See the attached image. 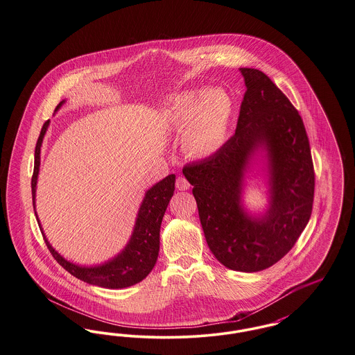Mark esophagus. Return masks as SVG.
<instances>
[{
    "instance_id": "1",
    "label": "esophagus",
    "mask_w": 355,
    "mask_h": 355,
    "mask_svg": "<svg viewBox=\"0 0 355 355\" xmlns=\"http://www.w3.org/2000/svg\"><path fill=\"white\" fill-rule=\"evenodd\" d=\"M175 186H177V189L178 190H187L189 189V186H190V184L187 182V180H186L185 177H178L177 178V181H175Z\"/></svg>"
}]
</instances>
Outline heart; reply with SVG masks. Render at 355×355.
<instances>
[{
  "label": "heart",
  "mask_w": 355,
  "mask_h": 355,
  "mask_svg": "<svg viewBox=\"0 0 355 355\" xmlns=\"http://www.w3.org/2000/svg\"><path fill=\"white\" fill-rule=\"evenodd\" d=\"M233 105L223 90H186L177 94L164 112L165 122L184 130L182 145L196 158H207L226 142Z\"/></svg>",
  "instance_id": "1"
}]
</instances>
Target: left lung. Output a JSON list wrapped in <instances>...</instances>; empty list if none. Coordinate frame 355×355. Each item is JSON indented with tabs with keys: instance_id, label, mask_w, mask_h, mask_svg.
Listing matches in <instances>:
<instances>
[{
	"instance_id": "1",
	"label": "left lung",
	"mask_w": 355,
	"mask_h": 355,
	"mask_svg": "<svg viewBox=\"0 0 355 355\" xmlns=\"http://www.w3.org/2000/svg\"><path fill=\"white\" fill-rule=\"evenodd\" d=\"M246 92L236 135L218 152L186 165L209 249L223 266L254 272L272 266L310 220L314 168L304 121L261 70L241 68ZM264 152L270 185L265 214H250L241 194L245 174Z\"/></svg>"
}]
</instances>
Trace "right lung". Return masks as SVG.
Masks as SVG:
<instances>
[{
	"mask_svg": "<svg viewBox=\"0 0 355 355\" xmlns=\"http://www.w3.org/2000/svg\"><path fill=\"white\" fill-rule=\"evenodd\" d=\"M65 103L60 102L55 107V112ZM49 122L46 121L41 129L38 137L35 152H34V171L32 177V197H33L34 214L37 222L40 223L37 211H35V189L37 178L40 173V154L44 137L49 128ZM175 175L170 174L162 181L153 185L146 193L138 209V214L135 218V229L126 246L112 259L94 265V266H81L65 259L61 254L53 249L48 238L44 234L42 226L40 223V229L42 232L44 239L46 242L48 249L51 250L54 259L71 275L84 281L89 285L105 287V288H123L133 286L141 282L148 274L153 270L158 252H159V229L166 207L174 193Z\"/></svg>",
	"mask_w": 355,
	"mask_h": 355,
	"instance_id": "1",
	"label": "right lung"
}]
</instances>
